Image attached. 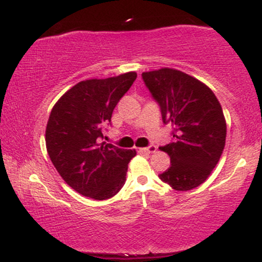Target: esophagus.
Masks as SVG:
<instances>
[{
	"label": "esophagus",
	"instance_id": "esophagus-1",
	"mask_svg": "<svg viewBox=\"0 0 262 262\" xmlns=\"http://www.w3.org/2000/svg\"><path fill=\"white\" fill-rule=\"evenodd\" d=\"M138 151L145 152V154H152V152L156 151V146L151 145V146H148V148H139L138 149Z\"/></svg>",
	"mask_w": 262,
	"mask_h": 262
}]
</instances>
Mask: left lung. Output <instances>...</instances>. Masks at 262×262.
I'll return each instance as SVG.
<instances>
[{
	"label": "left lung",
	"mask_w": 262,
	"mask_h": 262,
	"mask_svg": "<svg viewBox=\"0 0 262 262\" xmlns=\"http://www.w3.org/2000/svg\"><path fill=\"white\" fill-rule=\"evenodd\" d=\"M160 104L162 121L171 123L172 143L161 146L171 165L161 181L176 191H189L208 179L225 146L227 122L218 98L206 83L176 69L141 74Z\"/></svg>",
	"instance_id": "left-lung-1"
}]
</instances>
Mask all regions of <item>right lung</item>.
Here are the masks:
<instances>
[{
    "mask_svg": "<svg viewBox=\"0 0 262 262\" xmlns=\"http://www.w3.org/2000/svg\"><path fill=\"white\" fill-rule=\"evenodd\" d=\"M137 79L130 71L108 79L81 81L54 104L47 129L48 154L62 180L85 197L103 201L119 192L135 150L103 139L114 107Z\"/></svg>",
    "mask_w": 262,
    "mask_h": 262,
    "instance_id": "1",
    "label": "right lung"
}]
</instances>
